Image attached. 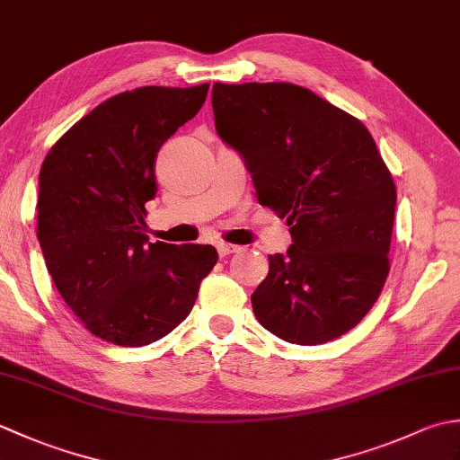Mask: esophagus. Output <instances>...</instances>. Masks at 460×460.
I'll return each mask as SVG.
<instances>
[{"instance_id":"1","label":"esophagus","mask_w":460,"mask_h":460,"mask_svg":"<svg viewBox=\"0 0 460 460\" xmlns=\"http://www.w3.org/2000/svg\"><path fill=\"white\" fill-rule=\"evenodd\" d=\"M217 251H219L221 257H225V255H231V252L241 251V247L231 245V243H217Z\"/></svg>"}]
</instances>
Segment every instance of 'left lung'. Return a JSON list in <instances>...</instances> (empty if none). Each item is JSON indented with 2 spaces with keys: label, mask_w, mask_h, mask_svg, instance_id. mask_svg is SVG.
<instances>
[{
  "label": "left lung",
  "mask_w": 460,
  "mask_h": 460,
  "mask_svg": "<svg viewBox=\"0 0 460 460\" xmlns=\"http://www.w3.org/2000/svg\"><path fill=\"white\" fill-rule=\"evenodd\" d=\"M215 130L241 152L292 245L269 255L252 312L290 344L316 346L359 324L389 272L395 183L369 130L290 83L213 84Z\"/></svg>",
  "instance_id": "1"
}]
</instances>
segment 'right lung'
I'll list each match as a JSON object with an SVG mask.
<instances>
[{
	"label": "right lung",
	"instance_id": "add662e5",
	"mask_svg": "<svg viewBox=\"0 0 460 460\" xmlns=\"http://www.w3.org/2000/svg\"><path fill=\"white\" fill-rule=\"evenodd\" d=\"M208 91L209 83L116 94L75 122L39 172L37 239L49 275L84 328L114 346L170 334L217 262L211 245L146 235L155 155L199 112Z\"/></svg>",
	"mask_w": 460,
	"mask_h": 460
}]
</instances>
